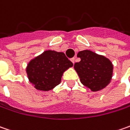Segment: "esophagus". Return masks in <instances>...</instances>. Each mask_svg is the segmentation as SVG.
Wrapping results in <instances>:
<instances>
[{
	"mask_svg": "<svg viewBox=\"0 0 130 130\" xmlns=\"http://www.w3.org/2000/svg\"><path fill=\"white\" fill-rule=\"evenodd\" d=\"M70 60H71V61H72L73 63H75V58H72Z\"/></svg>",
	"mask_w": 130,
	"mask_h": 130,
	"instance_id": "1",
	"label": "esophagus"
}]
</instances>
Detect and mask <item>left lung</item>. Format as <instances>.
Listing matches in <instances>:
<instances>
[{"label":"left lung","instance_id":"8db88e82","mask_svg":"<svg viewBox=\"0 0 130 130\" xmlns=\"http://www.w3.org/2000/svg\"><path fill=\"white\" fill-rule=\"evenodd\" d=\"M77 57L81 61L75 63L74 68L85 87L95 92L102 90L110 83L113 65L109 59L88 50L79 51Z\"/></svg>","mask_w":130,"mask_h":130}]
</instances>
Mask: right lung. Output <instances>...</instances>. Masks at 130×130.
<instances>
[{"mask_svg":"<svg viewBox=\"0 0 130 130\" xmlns=\"http://www.w3.org/2000/svg\"><path fill=\"white\" fill-rule=\"evenodd\" d=\"M72 66L63 53L48 50L31 60L26 71L37 90L48 91L59 85L63 73Z\"/></svg>","mask_w":130,"mask_h":130,"instance_id":"obj_1","label":"right lung"}]
</instances>
